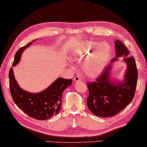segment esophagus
I'll return each instance as SVG.
<instances>
[{"label":"esophagus","instance_id":"1","mask_svg":"<svg viewBox=\"0 0 147 147\" xmlns=\"http://www.w3.org/2000/svg\"><path fill=\"white\" fill-rule=\"evenodd\" d=\"M74 80L75 82H78V81H80L81 80V78L80 76H78V75H75L74 78Z\"/></svg>","mask_w":147,"mask_h":147}]
</instances>
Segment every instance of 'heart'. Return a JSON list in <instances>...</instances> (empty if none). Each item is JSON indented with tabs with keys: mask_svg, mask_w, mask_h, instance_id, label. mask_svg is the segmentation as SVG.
Returning a JSON list of instances; mask_svg holds the SVG:
<instances>
[{
	"mask_svg": "<svg viewBox=\"0 0 147 147\" xmlns=\"http://www.w3.org/2000/svg\"><path fill=\"white\" fill-rule=\"evenodd\" d=\"M111 51V46L107 42L100 45V42L94 41H82L74 47L70 54L78 63L83 62V73L93 78L98 77L105 69Z\"/></svg>",
	"mask_w": 147,
	"mask_h": 147,
	"instance_id": "b5f03b06",
	"label": "heart"
}]
</instances>
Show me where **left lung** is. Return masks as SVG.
Listing matches in <instances>:
<instances>
[{
  "label": "left lung",
  "instance_id": "obj_1",
  "mask_svg": "<svg viewBox=\"0 0 147 147\" xmlns=\"http://www.w3.org/2000/svg\"><path fill=\"white\" fill-rule=\"evenodd\" d=\"M115 45L116 57H124V61L127 65L124 82L115 84L110 81L109 65L94 82H87L89 91L87 106L90 111L98 117L115 116L130 104L136 93L138 79L136 60L129 55V50L122 42L117 40ZM117 57L113 59L111 62L118 61Z\"/></svg>",
  "mask_w": 147,
  "mask_h": 147
}]
</instances>
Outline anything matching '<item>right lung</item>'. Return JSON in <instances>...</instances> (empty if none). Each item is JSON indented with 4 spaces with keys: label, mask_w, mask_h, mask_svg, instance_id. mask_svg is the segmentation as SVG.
I'll list each match as a JSON object with an SVG mask.
<instances>
[{
    "label": "right lung",
    "mask_w": 147,
    "mask_h": 147,
    "mask_svg": "<svg viewBox=\"0 0 147 147\" xmlns=\"http://www.w3.org/2000/svg\"><path fill=\"white\" fill-rule=\"evenodd\" d=\"M35 40L19 49L15 55L12 66L17 65L22 53ZM11 96L15 103L23 113L37 120H46L57 115L61 109L62 93L72 85V79L59 78L46 90L38 93H30L20 88L14 77L13 69L9 74Z\"/></svg>",
    "instance_id": "obj_1"
}]
</instances>
